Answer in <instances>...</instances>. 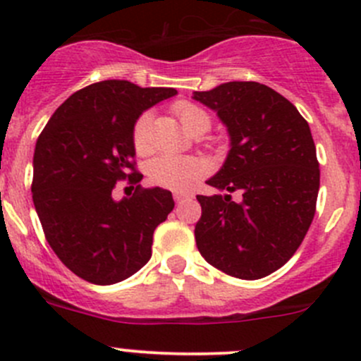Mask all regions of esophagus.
<instances>
[{
    "instance_id": "34e87169",
    "label": "esophagus",
    "mask_w": 361,
    "mask_h": 361,
    "mask_svg": "<svg viewBox=\"0 0 361 361\" xmlns=\"http://www.w3.org/2000/svg\"><path fill=\"white\" fill-rule=\"evenodd\" d=\"M188 197H190V194H185V192H176V194H174V201L176 202H181L183 199H188Z\"/></svg>"
}]
</instances>
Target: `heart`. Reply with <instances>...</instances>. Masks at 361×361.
I'll return each mask as SVG.
<instances>
[{"label": "heart", "instance_id": "1", "mask_svg": "<svg viewBox=\"0 0 361 361\" xmlns=\"http://www.w3.org/2000/svg\"><path fill=\"white\" fill-rule=\"evenodd\" d=\"M174 113L180 118L187 133L195 130L206 133L211 127V116L206 110L194 103H178ZM133 147L136 154L145 155L152 150V113L145 111L133 126ZM202 173V166L195 159L176 157V155H159L147 166V176L154 185L169 190H183Z\"/></svg>", "mask_w": 361, "mask_h": 361}]
</instances>
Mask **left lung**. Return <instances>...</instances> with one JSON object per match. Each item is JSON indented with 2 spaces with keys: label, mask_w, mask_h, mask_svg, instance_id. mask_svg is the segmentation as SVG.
I'll return each mask as SVG.
<instances>
[{
  "label": "left lung",
  "mask_w": 361,
  "mask_h": 361,
  "mask_svg": "<svg viewBox=\"0 0 361 361\" xmlns=\"http://www.w3.org/2000/svg\"><path fill=\"white\" fill-rule=\"evenodd\" d=\"M194 99L216 111L231 134L224 167L207 180L225 194L197 195V248L225 274L265 278L293 257L316 213L319 162L309 123L258 82L221 83Z\"/></svg>",
  "instance_id": "left-lung-1"
}]
</instances>
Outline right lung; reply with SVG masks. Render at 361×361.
<instances>
[{
	"label": "right lung",
	"mask_w": 361,
	"mask_h": 361,
	"mask_svg": "<svg viewBox=\"0 0 361 361\" xmlns=\"http://www.w3.org/2000/svg\"><path fill=\"white\" fill-rule=\"evenodd\" d=\"M167 87L104 80L69 96L39 134L32 159V202L50 248L78 278L113 285L152 257L154 231L173 211L169 190L143 188L133 126ZM129 179L135 194L120 203L111 192Z\"/></svg>",
	"instance_id": "obj_1"
}]
</instances>
